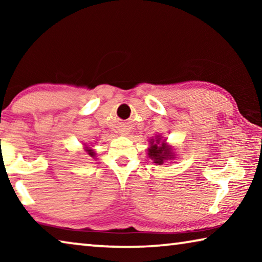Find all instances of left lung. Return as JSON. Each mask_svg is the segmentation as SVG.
<instances>
[{"label":"left lung","mask_w":262,"mask_h":262,"mask_svg":"<svg viewBox=\"0 0 262 262\" xmlns=\"http://www.w3.org/2000/svg\"><path fill=\"white\" fill-rule=\"evenodd\" d=\"M161 139H163V137H157L156 140L152 139L150 141L151 145L148 149L149 158H151L154 163L158 164V165H162L164 162L168 161V159L176 158L171 148L164 143V141L161 142Z\"/></svg>","instance_id":"8db88e82"}]
</instances>
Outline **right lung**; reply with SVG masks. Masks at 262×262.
I'll list each match as a JSON object with an SVG mask.
<instances>
[{
	"mask_svg": "<svg viewBox=\"0 0 262 262\" xmlns=\"http://www.w3.org/2000/svg\"><path fill=\"white\" fill-rule=\"evenodd\" d=\"M86 151H88V154H89V155H90L91 157H95V152H94V150L86 148Z\"/></svg>",
	"mask_w": 262,
	"mask_h": 262,
	"instance_id": "obj_1",
	"label": "right lung"
}]
</instances>
